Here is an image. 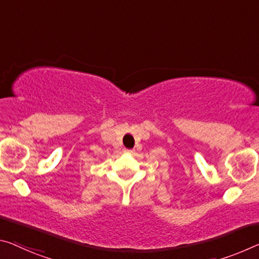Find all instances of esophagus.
Segmentation results:
<instances>
[{
  "instance_id": "esophagus-1",
  "label": "esophagus",
  "mask_w": 259,
  "mask_h": 259,
  "mask_svg": "<svg viewBox=\"0 0 259 259\" xmlns=\"http://www.w3.org/2000/svg\"><path fill=\"white\" fill-rule=\"evenodd\" d=\"M124 153H134V150H128V149H124Z\"/></svg>"
}]
</instances>
